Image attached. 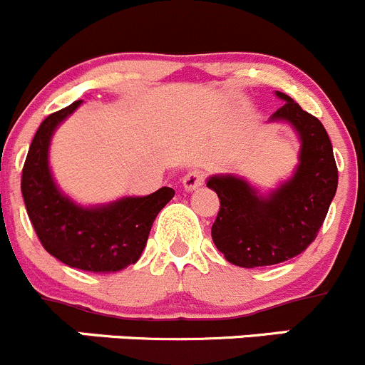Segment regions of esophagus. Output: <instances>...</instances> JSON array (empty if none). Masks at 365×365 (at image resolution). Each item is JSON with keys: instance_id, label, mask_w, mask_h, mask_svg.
<instances>
[{"instance_id": "obj_1", "label": "esophagus", "mask_w": 365, "mask_h": 365, "mask_svg": "<svg viewBox=\"0 0 365 365\" xmlns=\"http://www.w3.org/2000/svg\"><path fill=\"white\" fill-rule=\"evenodd\" d=\"M205 182V173L201 169H190L185 176H183V189L194 190Z\"/></svg>"}]
</instances>
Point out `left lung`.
I'll use <instances>...</instances> for the list:
<instances>
[{
  "label": "left lung",
  "mask_w": 365,
  "mask_h": 365,
  "mask_svg": "<svg viewBox=\"0 0 365 365\" xmlns=\"http://www.w3.org/2000/svg\"><path fill=\"white\" fill-rule=\"evenodd\" d=\"M277 96L285 103L271 119L291 123L302 139L294 176L267 197L235 176H212L207 182L219 197L212 240L239 267L274 265L305 251L319 233L337 190V164L323 123L287 94Z\"/></svg>",
  "instance_id": "obj_1"
}]
</instances>
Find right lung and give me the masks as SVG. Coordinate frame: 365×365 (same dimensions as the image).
Here are the masks:
<instances>
[{
  "instance_id": "1",
  "label": "right lung",
  "mask_w": 365,
  "mask_h": 365,
  "mask_svg": "<svg viewBox=\"0 0 365 365\" xmlns=\"http://www.w3.org/2000/svg\"><path fill=\"white\" fill-rule=\"evenodd\" d=\"M80 103L74 101L41 123L24 160L21 192L31 226L49 255L81 271L115 272L139 260L155 217L175 190L162 187L150 196L123 197L98 208H81L60 194L48 168L49 140Z\"/></svg>"
}]
</instances>
